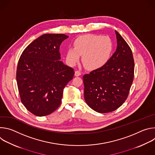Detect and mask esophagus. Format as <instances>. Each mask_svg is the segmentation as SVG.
Masks as SVG:
<instances>
[{
    "label": "esophagus",
    "mask_w": 155,
    "mask_h": 155,
    "mask_svg": "<svg viewBox=\"0 0 155 155\" xmlns=\"http://www.w3.org/2000/svg\"><path fill=\"white\" fill-rule=\"evenodd\" d=\"M80 75H81V72H80V71H76L75 72V75L76 77H78V76H80Z\"/></svg>",
    "instance_id": "1"
}]
</instances>
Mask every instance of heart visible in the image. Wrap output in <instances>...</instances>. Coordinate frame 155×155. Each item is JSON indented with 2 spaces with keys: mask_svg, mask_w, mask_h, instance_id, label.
I'll list each match as a JSON object with an SVG mask.
<instances>
[{
  "mask_svg": "<svg viewBox=\"0 0 155 155\" xmlns=\"http://www.w3.org/2000/svg\"><path fill=\"white\" fill-rule=\"evenodd\" d=\"M113 50L112 41L107 36L87 34L77 38L74 48L71 47L66 54V59L75 65L82 56V62L90 70H96L104 66L108 61Z\"/></svg>",
  "mask_w": 155,
  "mask_h": 155,
  "instance_id": "1",
  "label": "heart"
}]
</instances>
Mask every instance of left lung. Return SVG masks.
<instances>
[{
    "label": "left lung",
    "mask_w": 155,
    "mask_h": 155,
    "mask_svg": "<svg viewBox=\"0 0 155 155\" xmlns=\"http://www.w3.org/2000/svg\"><path fill=\"white\" fill-rule=\"evenodd\" d=\"M115 52L102 68L83 77L85 102L94 111H114L126 100L134 79V62L128 44L115 31Z\"/></svg>",
    "instance_id": "8db88e82"
}]
</instances>
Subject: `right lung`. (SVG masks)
<instances>
[{"label":"right lung","instance_id":"add662e5","mask_svg":"<svg viewBox=\"0 0 155 155\" xmlns=\"http://www.w3.org/2000/svg\"><path fill=\"white\" fill-rule=\"evenodd\" d=\"M69 37L46 34L34 40L21 55L16 81L21 101L38 117L51 114L61 103L65 86L74 77L72 68L61 59L59 47Z\"/></svg>","mask_w":155,"mask_h":155}]
</instances>
